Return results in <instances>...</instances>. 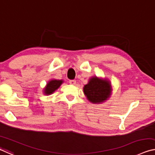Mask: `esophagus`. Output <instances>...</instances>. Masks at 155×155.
<instances>
[{
	"mask_svg": "<svg viewBox=\"0 0 155 155\" xmlns=\"http://www.w3.org/2000/svg\"><path fill=\"white\" fill-rule=\"evenodd\" d=\"M70 84H71V85H75L76 84V81L75 80H70L69 81Z\"/></svg>",
	"mask_w": 155,
	"mask_h": 155,
	"instance_id": "34e87169",
	"label": "esophagus"
}]
</instances>
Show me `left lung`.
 <instances>
[{"label": "left lung", "mask_w": 155, "mask_h": 155, "mask_svg": "<svg viewBox=\"0 0 155 155\" xmlns=\"http://www.w3.org/2000/svg\"><path fill=\"white\" fill-rule=\"evenodd\" d=\"M112 87L110 81L107 78L92 77L83 87L87 99L93 104H101L108 100L111 95Z\"/></svg>", "instance_id": "obj_1"}]
</instances>
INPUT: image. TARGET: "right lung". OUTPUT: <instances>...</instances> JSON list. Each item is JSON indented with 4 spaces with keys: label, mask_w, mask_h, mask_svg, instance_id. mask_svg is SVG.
I'll list each match as a JSON object with an SVG mask.
<instances>
[{
    "label": "right lung",
    "mask_w": 155,
    "mask_h": 155,
    "mask_svg": "<svg viewBox=\"0 0 155 155\" xmlns=\"http://www.w3.org/2000/svg\"><path fill=\"white\" fill-rule=\"evenodd\" d=\"M64 83L63 80H57V79H52L49 81L47 83L46 87H44L43 92L45 95H51L53 94L54 91H56L61 84Z\"/></svg>",
    "instance_id": "obj_1"
}]
</instances>
